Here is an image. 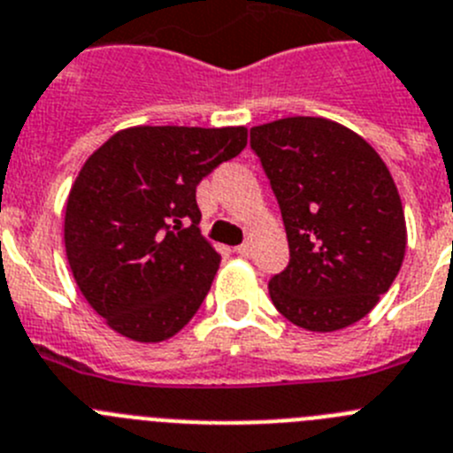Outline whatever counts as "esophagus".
<instances>
[{"instance_id":"34e87169","label":"esophagus","mask_w":453,"mask_h":453,"mask_svg":"<svg viewBox=\"0 0 453 453\" xmlns=\"http://www.w3.org/2000/svg\"><path fill=\"white\" fill-rule=\"evenodd\" d=\"M234 250H236V255H242V257H248V255H250V252H252V246H250V243H242V246H236L234 248Z\"/></svg>"}]
</instances>
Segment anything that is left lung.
<instances>
[{"mask_svg":"<svg viewBox=\"0 0 453 453\" xmlns=\"http://www.w3.org/2000/svg\"><path fill=\"white\" fill-rule=\"evenodd\" d=\"M250 149L282 211L288 266L271 277L277 311L311 332L370 313L402 268L406 223L377 150L341 124L288 117L250 128Z\"/></svg>","mask_w":453,"mask_h":453,"instance_id":"left-lung-1","label":"left lung"}]
</instances>
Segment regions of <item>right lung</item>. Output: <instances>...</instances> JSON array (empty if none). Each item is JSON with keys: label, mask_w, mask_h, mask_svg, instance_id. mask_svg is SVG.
<instances>
[{"label": "right lung", "mask_w": 453, "mask_h": 453, "mask_svg": "<svg viewBox=\"0 0 453 453\" xmlns=\"http://www.w3.org/2000/svg\"><path fill=\"white\" fill-rule=\"evenodd\" d=\"M246 128L140 126L88 157L65 210L81 293L121 336L157 343L189 323L217 275L196 185L246 149Z\"/></svg>", "instance_id": "1"}]
</instances>
